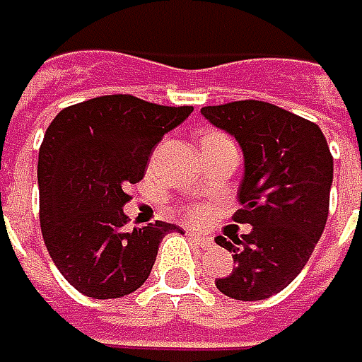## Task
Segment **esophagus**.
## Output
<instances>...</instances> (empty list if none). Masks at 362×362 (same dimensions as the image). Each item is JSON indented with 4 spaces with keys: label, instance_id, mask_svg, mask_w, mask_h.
<instances>
[{
    "label": "esophagus",
    "instance_id": "34e87169",
    "mask_svg": "<svg viewBox=\"0 0 362 362\" xmlns=\"http://www.w3.org/2000/svg\"><path fill=\"white\" fill-rule=\"evenodd\" d=\"M187 236H189L191 240H193V243H195V244H199L202 248H209V246L214 244V240H211V236H206V234H199V232H193V230H191Z\"/></svg>",
    "mask_w": 362,
    "mask_h": 362
}]
</instances>
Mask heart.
<instances>
[{
	"label": "heart",
	"instance_id": "obj_1",
	"mask_svg": "<svg viewBox=\"0 0 362 362\" xmlns=\"http://www.w3.org/2000/svg\"><path fill=\"white\" fill-rule=\"evenodd\" d=\"M211 136V134H208ZM206 136V138H208ZM187 216H189V220H193V222H202L204 220V216H206V208H199V206H193V208L187 209Z\"/></svg>",
	"mask_w": 362,
	"mask_h": 362
}]
</instances>
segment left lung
Wrapping results in <instances>:
<instances>
[{
    "mask_svg": "<svg viewBox=\"0 0 362 362\" xmlns=\"http://www.w3.org/2000/svg\"><path fill=\"white\" fill-rule=\"evenodd\" d=\"M202 114L243 148L234 222L252 226L243 238H216L236 262L216 287L240 301L271 298L301 273L326 226L334 175L328 142L314 122L267 101L208 105Z\"/></svg>",
    "mask_w": 362,
    "mask_h": 362,
    "instance_id": "left-lung-1",
    "label": "left lung"
}]
</instances>
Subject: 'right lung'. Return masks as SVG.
Segmentation results:
<instances>
[{
	"label": "right lung",
	"mask_w": 362,
	"mask_h": 362,
	"mask_svg": "<svg viewBox=\"0 0 362 362\" xmlns=\"http://www.w3.org/2000/svg\"><path fill=\"white\" fill-rule=\"evenodd\" d=\"M193 112L134 95H103L64 107L38 153L40 228L50 259L79 293L124 298L148 279L158 244L179 226L128 230V183H138L163 136Z\"/></svg>",
	"instance_id": "right-lung-1"
}]
</instances>
